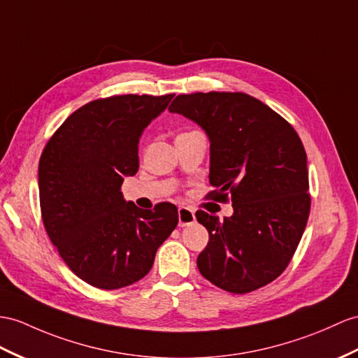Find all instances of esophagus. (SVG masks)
<instances>
[{"label": "esophagus", "mask_w": 358, "mask_h": 358, "mask_svg": "<svg viewBox=\"0 0 358 358\" xmlns=\"http://www.w3.org/2000/svg\"><path fill=\"white\" fill-rule=\"evenodd\" d=\"M178 214H179V226H188L196 222L194 211L187 206H180L178 209Z\"/></svg>", "instance_id": "34e87169"}]
</instances>
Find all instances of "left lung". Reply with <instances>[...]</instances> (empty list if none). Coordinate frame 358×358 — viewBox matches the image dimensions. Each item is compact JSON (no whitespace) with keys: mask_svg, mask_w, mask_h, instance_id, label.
Listing matches in <instances>:
<instances>
[{"mask_svg":"<svg viewBox=\"0 0 358 358\" xmlns=\"http://www.w3.org/2000/svg\"><path fill=\"white\" fill-rule=\"evenodd\" d=\"M193 120L211 143L208 194L234 214L197 211L209 241L199 272L229 293H249L280 276L307 226V153L290 123L245 92L180 94L169 108Z\"/></svg>","mask_w":358,"mask_h":358,"instance_id":"obj_1","label":"left lung"}]
</instances>
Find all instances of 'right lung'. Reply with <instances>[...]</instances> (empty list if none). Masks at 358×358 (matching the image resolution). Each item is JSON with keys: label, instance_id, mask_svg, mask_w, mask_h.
I'll list each match as a JSON object with an SVG mask.
<instances>
[{"label": "right lung", "instance_id": "1", "mask_svg": "<svg viewBox=\"0 0 358 358\" xmlns=\"http://www.w3.org/2000/svg\"><path fill=\"white\" fill-rule=\"evenodd\" d=\"M173 95L127 94L86 103L41 155L43 226L66 266L97 289H123L144 278L178 226L174 205L141 209L121 193L124 178L138 171L143 130Z\"/></svg>", "mask_w": 358, "mask_h": 358}]
</instances>
